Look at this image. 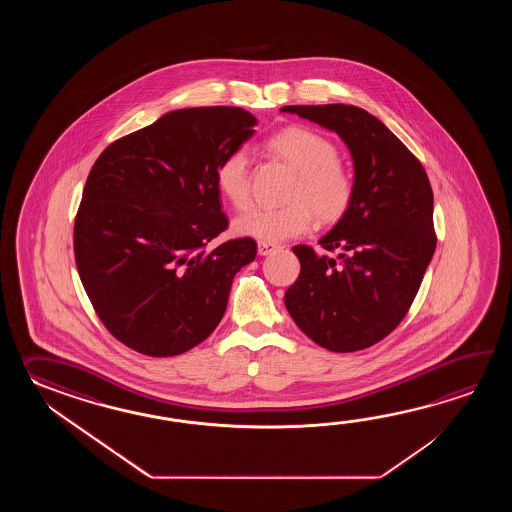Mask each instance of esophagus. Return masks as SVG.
<instances>
[{"instance_id": "34e87169", "label": "esophagus", "mask_w": 512, "mask_h": 512, "mask_svg": "<svg viewBox=\"0 0 512 512\" xmlns=\"http://www.w3.org/2000/svg\"><path fill=\"white\" fill-rule=\"evenodd\" d=\"M280 249L278 243H271V241H260L258 243V254L260 256H269L272 252H276Z\"/></svg>"}]
</instances>
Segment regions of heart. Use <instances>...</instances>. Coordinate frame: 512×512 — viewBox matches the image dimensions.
<instances>
[{
	"label": "heart",
	"instance_id": "1",
	"mask_svg": "<svg viewBox=\"0 0 512 512\" xmlns=\"http://www.w3.org/2000/svg\"><path fill=\"white\" fill-rule=\"evenodd\" d=\"M272 152L298 172L285 205L256 207L234 221L241 236L254 240H291L311 230L316 216L335 223L348 212L355 197V179L338 161L337 146L318 131L291 126L272 135ZM219 194L236 210L251 203V157L247 148H234L216 168Z\"/></svg>",
	"mask_w": 512,
	"mask_h": 512
}]
</instances>
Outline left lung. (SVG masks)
Segmentation results:
<instances>
[{
    "mask_svg": "<svg viewBox=\"0 0 512 512\" xmlns=\"http://www.w3.org/2000/svg\"><path fill=\"white\" fill-rule=\"evenodd\" d=\"M346 142L355 197L320 247L296 245L300 276L285 293L296 326L318 346L349 353L401 324L435 251L434 194L423 164L381 120L346 104L285 106Z\"/></svg>",
    "mask_w": 512,
    "mask_h": 512,
    "instance_id": "8db88e82",
    "label": "left lung"
}]
</instances>
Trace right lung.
<instances>
[{
  "mask_svg": "<svg viewBox=\"0 0 512 512\" xmlns=\"http://www.w3.org/2000/svg\"><path fill=\"white\" fill-rule=\"evenodd\" d=\"M258 120L230 106L170 111L109 144L87 175L75 260L102 324L128 348L174 357L218 327L256 241L208 249L229 227L216 168Z\"/></svg>",
  "mask_w": 512,
  "mask_h": 512,
  "instance_id": "1",
  "label": "right lung"
}]
</instances>
